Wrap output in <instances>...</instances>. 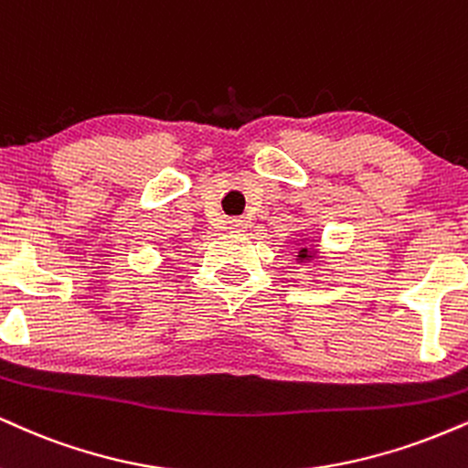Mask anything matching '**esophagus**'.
Here are the masks:
<instances>
[{"label": "esophagus", "instance_id": "obj_1", "mask_svg": "<svg viewBox=\"0 0 468 468\" xmlns=\"http://www.w3.org/2000/svg\"><path fill=\"white\" fill-rule=\"evenodd\" d=\"M229 229L244 230V229H249V222H246V219H241V218H230L229 219Z\"/></svg>", "mask_w": 468, "mask_h": 468}]
</instances>
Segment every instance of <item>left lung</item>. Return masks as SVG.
I'll return each instance as SVG.
<instances>
[{
    "instance_id": "1",
    "label": "left lung",
    "mask_w": 468,
    "mask_h": 468,
    "mask_svg": "<svg viewBox=\"0 0 468 468\" xmlns=\"http://www.w3.org/2000/svg\"><path fill=\"white\" fill-rule=\"evenodd\" d=\"M296 257H298V261H309V259L314 257V252L309 249H301V250H298Z\"/></svg>"
}]
</instances>
